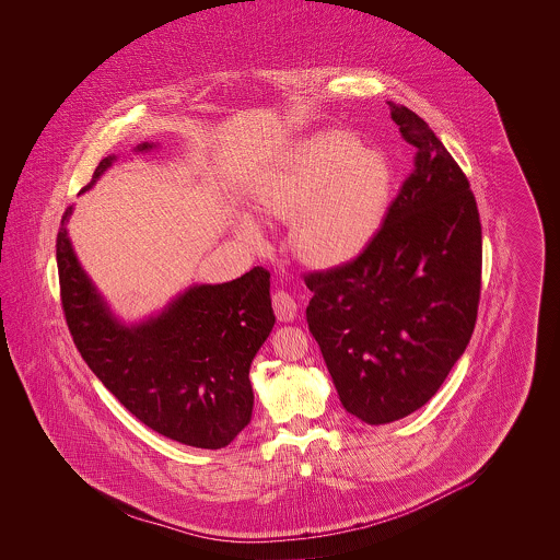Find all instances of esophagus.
<instances>
[{"label": "esophagus", "mask_w": 560, "mask_h": 560, "mask_svg": "<svg viewBox=\"0 0 560 560\" xmlns=\"http://www.w3.org/2000/svg\"><path fill=\"white\" fill-rule=\"evenodd\" d=\"M273 313L280 320H293L298 317V302L287 291H276L271 298Z\"/></svg>", "instance_id": "34e87169"}]
</instances>
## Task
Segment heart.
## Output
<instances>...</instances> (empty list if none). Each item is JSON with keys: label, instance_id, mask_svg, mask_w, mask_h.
I'll return each instance as SVG.
<instances>
[{"label": "heart", "instance_id": "heart-1", "mask_svg": "<svg viewBox=\"0 0 560 560\" xmlns=\"http://www.w3.org/2000/svg\"><path fill=\"white\" fill-rule=\"evenodd\" d=\"M386 160L342 131L302 142L260 189V207L298 220V247L317 262L355 258L380 231L390 205ZM249 237L256 233L249 229Z\"/></svg>", "mask_w": 560, "mask_h": 560}]
</instances>
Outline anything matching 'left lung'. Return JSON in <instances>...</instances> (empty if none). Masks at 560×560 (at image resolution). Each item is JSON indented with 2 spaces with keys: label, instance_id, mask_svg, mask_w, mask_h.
Listing matches in <instances>:
<instances>
[{
  "label": "left lung",
  "instance_id": "left-lung-1",
  "mask_svg": "<svg viewBox=\"0 0 560 560\" xmlns=\"http://www.w3.org/2000/svg\"><path fill=\"white\" fill-rule=\"evenodd\" d=\"M416 149L384 224L349 262L306 271V320L342 407L369 424L431 399L477 325L482 235L470 180L411 109L388 103Z\"/></svg>",
  "mask_w": 560,
  "mask_h": 560
}]
</instances>
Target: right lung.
Returning <instances> with one entry per match:
<instances>
[{
    "label": "right lung",
    "mask_w": 560,
    "mask_h": 560,
    "mask_svg": "<svg viewBox=\"0 0 560 560\" xmlns=\"http://www.w3.org/2000/svg\"><path fill=\"white\" fill-rule=\"evenodd\" d=\"M151 144L138 147L147 151ZM114 161H101L85 191ZM58 240V278L73 342L103 386L140 422L196 448H224L252 418L249 364L276 317L269 271L252 267L226 284L180 295L158 319L125 327L109 315L83 273L67 235Z\"/></svg>",
    "instance_id": "obj_1"
}]
</instances>
